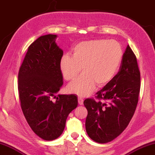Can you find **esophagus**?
Returning <instances> with one entry per match:
<instances>
[{"mask_svg":"<svg viewBox=\"0 0 155 155\" xmlns=\"http://www.w3.org/2000/svg\"><path fill=\"white\" fill-rule=\"evenodd\" d=\"M83 99L81 98V97H78V104L79 105H83Z\"/></svg>","mask_w":155,"mask_h":155,"instance_id":"esophagus-1","label":"esophagus"}]
</instances>
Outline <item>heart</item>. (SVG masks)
<instances>
[{
	"label": "heart",
	"instance_id": "obj_1",
	"mask_svg": "<svg viewBox=\"0 0 155 155\" xmlns=\"http://www.w3.org/2000/svg\"><path fill=\"white\" fill-rule=\"evenodd\" d=\"M123 55L121 45L114 40L97 39L77 44L72 56L65 54L60 61L63 78L71 81L82 71L83 74L68 87L69 92L85 97L92 92L97 83L101 86L116 75Z\"/></svg>",
	"mask_w": 155,
	"mask_h": 155
}]
</instances>
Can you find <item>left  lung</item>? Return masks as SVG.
<instances>
[{"mask_svg":"<svg viewBox=\"0 0 155 155\" xmlns=\"http://www.w3.org/2000/svg\"><path fill=\"white\" fill-rule=\"evenodd\" d=\"M141 87L137 57L129 45L123 55L117 75L98 91L94 99H85L86 132L93 141L105 143L121 134L128 126L138 104Z\"/></svg>","mask_w":155,"mask_h":155,"instance_id":"8db88e82","label":"left lung"}]
</instances>
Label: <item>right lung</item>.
<instances>
[{"label":"right lung","mask_w":155,"mask_h":155,"mask_svg":"<svg viewBox=\"0 0 155 155\" xmlns=\"http://www.w3.org/2000/svg\"><path fill=\"white\" fill-rule=\"evenodd\" d=\"M56 36H41L29 46L18 75L22 111L34 133L45 141L60 137L69 114L78 105L76 95L56 96L63 85L60 61L63 55Z\"/></svg>","instance_id":"right-lung-1"}]
</instances>
